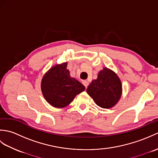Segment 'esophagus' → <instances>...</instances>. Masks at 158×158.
I'll list each match as a JSON object with an SVG mask.
<instances>
[{"mask_svg":"<svg viewBox=\"0 0 158 158\" xmlns=\"http://www.w3.org/2000/svg\"><path fill=\"white\" fill-rule=\"evenodd\" d=\"M83 84L85 85V88H87V87H88V85H89V83H88V81H83Z\"/></svg>","mask_w":158,"mask_h":158,"instance_id":"obj_1","label":"esophagus"}]
</instances>
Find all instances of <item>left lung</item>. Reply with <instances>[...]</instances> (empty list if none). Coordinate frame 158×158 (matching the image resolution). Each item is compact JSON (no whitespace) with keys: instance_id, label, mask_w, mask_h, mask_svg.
Here are the masks:
<instances>
[{"instance_id":"1","label":"left lung","mask_w":158,"mask_h":158,"mask_svg":"<svg viewBox=\"0 0 158 158\" xmlns=\"http://www.w3.org/2000/svg\"><path fill=\"white\" fill-rule=\"evenodd\" d=\"M122 92L120 79L116 74L107 68L98 73L87 88V92L96 105L104 109L111 108L118 102Z\"/></svg>"}]
</instances>
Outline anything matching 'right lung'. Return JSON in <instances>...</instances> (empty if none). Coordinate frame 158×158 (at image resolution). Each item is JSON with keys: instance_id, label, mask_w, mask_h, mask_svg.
I'll return each instance as SVG.
<instances>
[{"instance_id": "right-lung-1", "label": "right lung", "mask_w": 158, "mask_h": 158, "mask_svg": "<svg viewBox=\"0 0 158 158\" xmlns=\"http://www.w3.org/2000/svg\"><path fill=\"white\" fill-rule=\"evenodd\" d=\"M66 66L67 64L64 63L52 67L41 81L43 96L50 105L56 108L69 105L77 94L85 89L82 83L70 77Z\"/></svg>"}]
</instances>
